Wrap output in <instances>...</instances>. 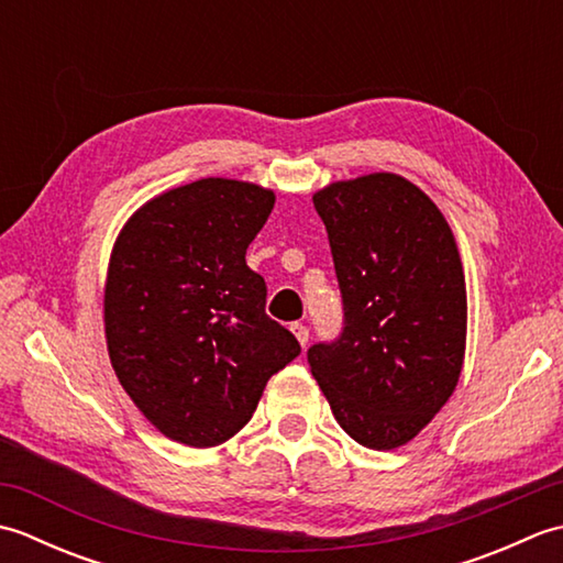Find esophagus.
<instances>
[{"label": "esophagus", "mask_w": 563, "mask_h": 563, "mask_svg": "<svg viewBox=\"0 0 563 563\" xmlns=\"http://www.w3.org/2000/svg\"><path fill=\"white\" fill-rule=\"evenodd\" d=\"M290 329H292V333L297 336V341H300V345L305 349V345L309 343V329H307L305 324H300V321H295V324H292Z\"/></svg>", "instance_id": "esophagus-1"}]
</instances>
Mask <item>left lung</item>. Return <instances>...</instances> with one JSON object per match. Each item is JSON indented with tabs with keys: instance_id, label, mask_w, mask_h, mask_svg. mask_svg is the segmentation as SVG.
<instances>
[{
	"instance_id": "obj_1",
	"label": "left lung",
	"mask_w": 563,
	"mask_h": 563,
	"mask_svg": "<svg viewBox=\"0 0 563 563\" xmlns=\"http://www.w3.org/2000/svg\"><path fill=\"white\" fill-rule=\"evenodd\" d=\"M343 305L336 339L307 363L339 426L369 450L421 433L457 387L466 290L450 227L421 188L394 174L314 196Z\"/></svg>"
}]
</instances>
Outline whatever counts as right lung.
Segmentation results:
<instances>
[{
    "instance_id": "right-lung-1",
    "label": "right lung",
    "mask_w": 563,
    "mask_h": 563,
    "mask_svg": "<svg viewBox=\"0 0 563 563\" xmlns=\"http://www.w3.org/2000/svg\"><path fill=\"white\" fill-rule=\"evenodd\" d=\"M273 202L254 184L200 178L150 200L115 242L103 302L113 369L184 445L239 433L271 375L302 351L266 314V280L246 266Z\"/></svg>"
}]
</instances>
